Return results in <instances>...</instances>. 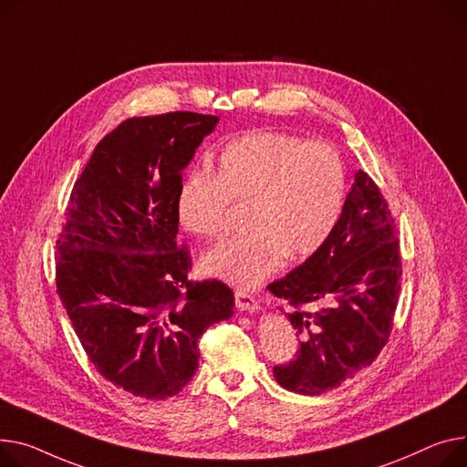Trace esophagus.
Here are the masks:
<instances>
[{
	"mask_svg": "<svg viewBox=\"0 0 467 467\" xmlns=\"http://www.w3.org/2000/svg\"><path fill=\"white\" fill-rule=\"evenodd\" d=\"M234 298H236V307L240 309V312H252L254 314V312H259V309H261L259 300L252 293H247L244 289H236Z\"/></svg>",
	"mask_w": 467,
	"mask_h": 467,
	"instance_id": "obj_1",
	"label": "esophagus"
}]
</instances>
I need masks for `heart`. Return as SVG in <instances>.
I'll return each instance as SVG.
<instances>
[{
  "mask_svg": "<svg viewBox=\"0 0 467 467\" xmlns=\"http://www.w3.org/2000/svg\"><path fill=\"white\" fill-rule=\"evenodd\" d=\"M348 199V174L327 142L282 131H254L227 142L213 176L185 174L176 192L180 225L199 236L225 231L229 204H247V234L217 244L202 270L236 287H254L285 257H312L339 223Z\"/></svg>",
  "mask_w": 467,
  "mask_h": 467,
  "instance_id": "b5f03b06",
  "label": "heart"
}]
</instances>
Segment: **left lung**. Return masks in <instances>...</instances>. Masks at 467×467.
<instances>
[{
  "label": "left lung",
  "mask_w": 467,
  "mask_h": 467,
  "mask_svg": "<svg viewBox=\"0 0 467 467\" xmlns=\"http://www.w3.org/2000/svg\"><path fill=\"white\" fill-rule=\"evenodd\" d=\"M400 277L394 217L376 182L358 171L327 244L268 285L295 307L287 317L300 336L295 360L274 366L275 381L317 396L374 362L392 330ZM306 303L317 312L302 310Z\"/></svg>",
  "instance_id": "left-lung-1"
}]
</instances>
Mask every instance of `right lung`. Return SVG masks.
Segmentation results:
<instances>
[{
	"label": "right lung",
	"mask_w": 467,
	"mask_h": 467,
	"mask_svg": "<svg viewBox=\"0 0 467 467\" xmlns=\"http://www.w3.org/2000/svg\"><path fill=\"white\" fill-rule=\"evenodd\" d=\"M220 118L167 112L130 118L93 150L56 242V287L99 374L146 400H165L199 366V337L233 316V291L190 282L178 247L182 171Z\"/></svg>",
	"instance_id": "right-lung-1"
}]
</instances>
